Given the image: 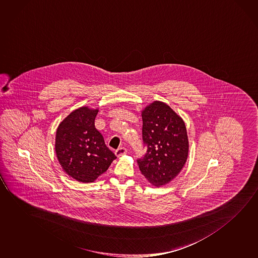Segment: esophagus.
<instances>
[{"instance_id": "1", "label": "esophagus", "mask_w": 258, "mask_h": 258, "mask_svg": "<svg viewBox=\"0 0 258 258\" xmlns=\"http://www.w3.org/2000/svg\"><path fill=\"white\" fill-rule=\"evenodd\" d=\"M126 154H127V149L125 147H119L117 150L115 151V155H117L118 157L123 155H126Z\"/></svg>"}]
</instances>
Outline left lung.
<instances>
[{"instance_id": "obj_1", "label": "left lung", "mask_w": 258, "mask_h": 258, "mask_svg": "<svg viewBox=\"0 0 258 258\" xmlns=\"http://www.w3.org/2000/svg\"><path fill=\"white\" fill-rule=\"evenodd\" d=\"M142 138L147 153L138 159L139 170L154 186L171 181L182 170L188 155L183 119L166 103L155 101L142 111Z\"/></svg>"}]
</instances>
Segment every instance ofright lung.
<instances>
[{
    "label": "right lung",
    "mask_w": 258,
    "mask_h": 258,
    "mask_svg": "<svg viewBox=\"0 0 258 258\" xmlns=\"http://www.w3.org/2000/svg\"><path fill=\"white\" fill-rule=\"evenodd\" d=\"M98 109L79 108L59 123L55 151L63 171L80 182H94L107 171L114 154L95 127Z\"/></svg>",
    "instance_id": "1"
}]
</instances>
